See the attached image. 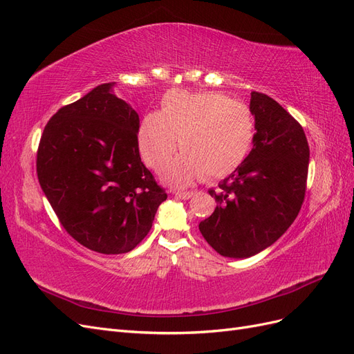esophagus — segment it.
<instances>
[{"label": "esophagus", "mask_w": 354, "mask_h": 354, "mask_svg": "<svg viewBox=\"0 0 354 354\" xmlns=\"http://www.w3.org/2000/svg\"><path fill=\"white\" fill-rule=\"evenodd\" d=\"M194 195H195V192H177L176 194V196L178 199H190Z\"/></svg>", "instance_id": "esophagus-1"}]
</instances>
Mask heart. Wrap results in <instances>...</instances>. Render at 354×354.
Instances as JSON below:
<instances>
[{
    "label": "heart",
    "mask_w": 354,
    "mask_h": 354,
    "mask_svg": "<svg viewBox=\"0 0 354 354\" xmlns=\"http://www.w3.org/2000/svg\"><path fill=\"white\" fill-rule=\"evenodd\" d=\"M252 142L250 106L211 91L169 90L159 112L146 113L137 128L138 151L155 171L164 169L180 147L183 155L164 174L173 187H186L202 176L220 178L233 173L248 156Z\"/></svg>",
    "instance_id": "1"
}]
</instances>
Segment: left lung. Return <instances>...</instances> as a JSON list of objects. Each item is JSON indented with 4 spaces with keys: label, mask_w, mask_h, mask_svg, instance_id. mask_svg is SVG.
Returning <instances> with one entry per match:
<instances>
[{
    "label": "left lung",
    "mask_w": 354,
    "mask_h": 354,
    "mask_svg": "<svg viewBox=\"0 0 354 354\" xmlns=\"http://www.w3.org/2000/svg\"><path fill=\"white\" fill-rule=\"evenodd\" d=\"M252 149L238 169L209 190L217 207L199 223L220 255L248 259L273 245L301 209L310 151L303 127L263 93H251Z\"/></svg>",
    "instance_id": "left-lung-1"
}]
</instances>
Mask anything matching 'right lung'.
<instances>
[{
	"instance_id": "right-lung-1",
	"label": "right lung",
	"mask_w": 354,
	"mask_h": 354,
	"mask_svg": "<svg viewBox=\"0 0 354 354\" xmlns=\"http://www.w3.org/2000/svg\"><path fill=\"white\" fill-rule=\"evenodd\" d=\"M115 82L63 106L42 133L37 173L62 226L100 254L134 250L167 194L142 162L138 113L116 97Z\"/></svg>"
}]
</instances>
